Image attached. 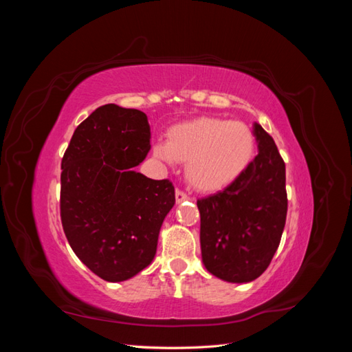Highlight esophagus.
I'll return each mask as SVG.
<instances>
[{
	"instance_id": "1",
	"label": "esophagus",
	"mask_w": 352,
	"mask_h": 352,
	"mask_svg": "<svg viewBox=\"0 0 352 352\" xmlns=\"http://www.w3.org/2000/svg\"><path fill=\"white\" fill-rule=\"evenodd\" d=\"M186 199H189V197L184 192V190H176V202L177 204H180V202H184V201H186Z\"/></svg>"
}]
</instances>
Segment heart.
I'll return each instance as SVG.
<instances>
[{"mask_svg":"<svg viewBox=\"0 0 352 352\" xmlns=\"http://www.w3.org/2000/svg\"><path fill=\"white\" fill-rule=\"evenodd\" d=\"M153 154L167 166L186 163L188 182L202 192H214L243 175L255 154V136L242 122L198 117L172 126L167 142H155Z\"/></svg>","mask_w":352,"mask_h":352,"instance_id":"b5f03b06","label":"heart"}]
</instances>
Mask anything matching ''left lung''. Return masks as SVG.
<instances>
[{"label":"left lung","mask_w":352,"mask_h":352,"mask_svg":"<svg viewBox=\"0 0 352 352\" xmlns=\"http://www.w3.org/2000/svg\"><path fill=\"white\" fill-rule=\"evenodd\" d=\"M252 132L258 154L232 185L197 201L201 255L206 269L230 283L264 273L278 250L286 221L285 163L261 124Z\"/></svg>","instance_id":"obj_1"}]
</instances>
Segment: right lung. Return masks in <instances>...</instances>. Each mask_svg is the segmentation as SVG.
Instances as JSON below:
<instances>
[{
	"label": "right lung",
	"mask_w": 352,
	"mask_h": 352,
	"mask_svg": "<svg viewBox=\"0 0 352 352\" xmlns=\"http://www.w3.org/2000/svg\"><path fill=\"white\" fill-rule=\"evenodd\" d=\"M146 114L105 104L74 131L61 162V223L73 252L101 279L150 265L175 188L135 172L150 145Z\"/></svg>",
	"instance_id": "right-lung-1"
}]
</instances>
